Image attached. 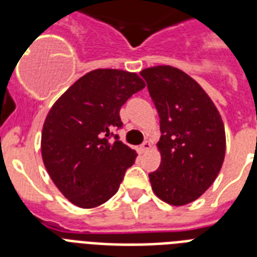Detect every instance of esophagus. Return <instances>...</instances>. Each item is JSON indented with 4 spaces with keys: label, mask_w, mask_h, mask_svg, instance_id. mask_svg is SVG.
<instances>
[{
    "label": "esophagus",
    "mask_w": 257,
    "mask_h": 257,
    "mask_svg": "<svg viewBox=\"0 0 257 257\" xmlns=\"http://www.w3.org/2000/svg\"><path fill=\"white\" fill-rule=\"evenodd\" d=\"M151 148H152V144H151L149 141H144V143H143V144H141L140 147H139V152H140V153H145V152H148V151Z\"/></svg>",
    "instance_id": "esophagus-1"
}]
</instances>
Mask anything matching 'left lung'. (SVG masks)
<instances>
[{
  "label": "left lung",
  "mask_w": 257,
  "mask_h": 257,
  "mask_svg": "<svg viewBox=\"0 0 257 257\" xmlns=\"http://www.w3.org/2000/svg\"><path fill=\"white\" fill-rule=\"evenodd\" d=\"M160 116L159 169L149 173L155 195L181 207L211 187L225 156L219 110L197 81L169 65L141 70Z\"/></svg>",
  "instance_id": "8db88e82"
}]
</instances>
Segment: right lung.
<instances>
[{
  "label": "right lung",
  "mask_w": 257,
  "mask_h": 257,
  "mask_svg": "<svg viewBox=\"0 0 257 257\" xmlns=\"http://www.w3.org/2000/svg\"><path fill=\"white\" fill-rule=\"evenodd\" d=\"M145 86L140 76L94 69L62 93L50 108L41 135L42 161L58 191L80 208L106 203L120 187L137 153L120 140V109Z\"/></svg>",
  "instance_id": "right-lung-1"
}]
</instances>
